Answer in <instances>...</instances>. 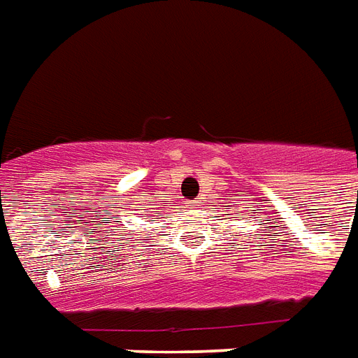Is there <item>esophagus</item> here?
Listing matches in <instances>:
<instances>
[{"instance_id":"esophagus-1","label":"esophagus","mask_w":358,"mask_h":358,"mask_svg":"<svg viewBox=\"0 0 358 358\" xmlns=\"http://www.w3.org/2000/svg\"><path fill=\"white\" fill-rule=\"evenodd\" d=\"M190 208H192V209L198 208V201H192V206H190Z\"/></svg>"}]
</instances>
